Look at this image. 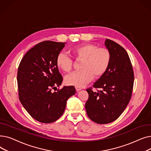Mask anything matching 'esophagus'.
<instances>
[{
    "instance_id": "34e87169",
    "label": "esophagus",
    "mask_w": 151,
    "mask_h": 151,
    "mask_svg": "<svg viewBox=\"0 0 151 151\" xmlns=\"http://www.w3.org/2000/svg\"><path fill=\"white\" fill-rule=\"evenodd\" d=\"M75 88H76V90L77 91H80L82 89V88H81V87H79V86H75Z\"/></svg>"
}]
</instances>
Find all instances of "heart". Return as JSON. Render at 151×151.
<instances>
[{
    "mask_svg": "<svg viewBox=\"0 0 151 151\" xmlns=\"http://www.w3.org/2000/svg\"><path fill=\"white\" fill-rule=\"evenodd\" d=\"M70 52L76 59H82L81 70L76 71L65 78L68 85L81 87L91 81L93 76L100 77L107 70L111 62V53L105 47H98L96 45L83 44L71 47ZM56 65L64 72H69L72 67V60L63 52L58 54Z\"/></svg>",
    "mask_w": 151,
    "mask_h": 151,
    "instance_id": "heart-1",
    "label": "heart"
}]
</instances>
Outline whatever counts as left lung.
Returning <instances> with one entry per match:
<instances>
[{"instance_id": "obj_1", "label": "left lung", "mask_w": 151, "mask_h": 151, "mask_svg": "<svg viewBox=\"0 0 151 151\" xmlns=\"http://www.w3.org/2000/svg\"><path fill=\"white\" fill-rule=\"evenodd\" d=\"M105 45L111 53V62L106 71L93 83V92L87 89L88 100L85 108L87 114L96 123L105 124L119 117L130 101L133 90L134 74L129 55L117 43L106 39Z\"/></svg>"}]
</instances>
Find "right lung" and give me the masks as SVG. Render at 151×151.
I'll use <instances>...</instances> for the list:
<instances>
[{
	"label": "right lung",
	"instance_id": "add662e5",
	"mask_svg": "<svg viewBox=\"0 0 151 151\" xmlns=\"http://www.w3.org/2000/svg\"><path fill=\"white\" fill-rule=\"evenodd\" d=\"M65 43L45 41L31 48L22 59L18 70L19 99L23 107L37 121L51 123L64 112L67 100L76 93L73 86H63L56 58Z\"/></svg>",
	"mask_w": 151,
	"mask_h": 151
}]
</instances>
